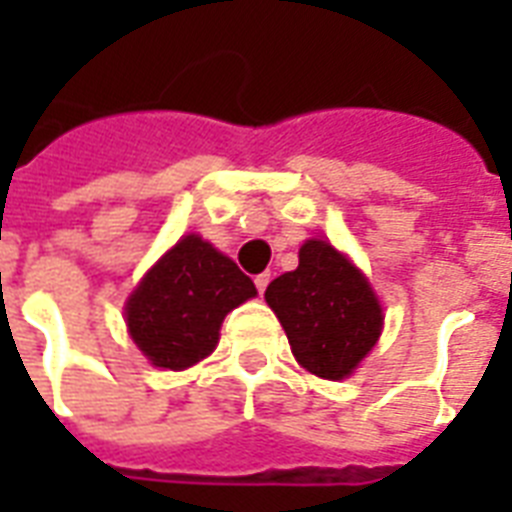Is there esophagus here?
<instances>
[{"label":"esophagus","instance_id":"obj_1","mask_svg":"<svg viewBox=\"0 0 512 512\" xmlns=\"http://www.w3.org/2000/svg\"><path fill=\"white\" fill-rule=\"evenodd\" d=\"M268 281H271V273H260V276L255 279V287H257V292H260V295H265V287H268Z\"/></svg>","mask_w":512,"mask_h":512}]
</instances>
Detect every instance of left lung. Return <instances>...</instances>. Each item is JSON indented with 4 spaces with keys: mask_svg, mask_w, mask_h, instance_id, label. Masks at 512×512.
I'll use <instances>...</instances> for the list:
<instances>
[{
    "mask_svg": "<svg viewBox=\"0 0 512 512\" xmlns=\"http://www.w3.org/2000/svg\"><path fill=\"white\" fill-rule=\"evenodd\" d=\"M265 303L297 364L324 380L353 374L380 340L382 308L372 284L329 241H305L300 265L268 284Z\"/></svg>",
    "mask_w": 512,
    "mask_h": 512,
    "instance_id": "obj_1",
    "label": "left lung"
}]
</instances>
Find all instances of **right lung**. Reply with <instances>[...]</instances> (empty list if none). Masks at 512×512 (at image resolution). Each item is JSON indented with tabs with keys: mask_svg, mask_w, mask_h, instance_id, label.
Here are the masks:
<instances>
[{
	"mask_svg": "<svg viewBox=\"0 0 512 512\" xmlns=\"http://www.w3.org/2000/svg\"><path fill=\"white\" fill-rule=\"evenodd\" d=\"M255 295L231 257L188 233L143 276L124 319L151 364L180 372L215 350L225 316Z\"/></svg>",
	"mask_w": 512,
	"mask_h": 512,
	"instance_id": "obj_1",
	"label": "right lung"
}]
</instances>
